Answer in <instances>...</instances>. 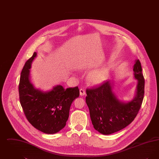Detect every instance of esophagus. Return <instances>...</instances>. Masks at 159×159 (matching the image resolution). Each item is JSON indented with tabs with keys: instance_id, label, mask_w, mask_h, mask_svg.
Returning <instances> with one entry per match:
<instances>
[{
	"instance_id": "esophagus-1",
	"label": "esophagus",
	"mask_w": 159,
	"mask_h": 159,
	"mask_svg": "<svg viewBox=\"0 0 159 159\" xmlns=\"http://www.w3.org/2000/svg\"><path fill=\"white\" fill-rule=\"evenodd\" d=\"M86 95V92L83 89H80V96H83V95Z\"/></svg>"
}]
</instances>
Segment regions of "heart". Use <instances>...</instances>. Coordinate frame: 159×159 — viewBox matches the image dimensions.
I'll return each mask as SVG.
<instances>
[{"instance_id": "1", "label": "heart", "mask_w": 159, "mask_h": 159, "mask_svg": "<svg viewBox=\"0 0 159 159\" xmlns=\"http://www.w3.org/2000/svg\"><path fill=\"white\" fill-rule=\"evenodd\" d=\"M106 70H94L89 74L88 77V80L89 83H91V84L95 85L102 83L106 79Z\"/></svg>"}]
</instances>
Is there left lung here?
Instances as JSON below:
<instances>
[{
  "label": "left lung",
  "mask_w": 159,
  "mask_h": 159,
  "mask_svg": "<svg viewBox=\"0 0 159 159\" xmlns=\"http://www.w3.org/2000/svg\"><path fill=\"white\" fill-rule=\"evenodd\" d=\"M134 77L138 80L136 95L132 101L125 102L117 98L110 80L86 89V102L89 107L93 128L99 133L110 135L125 128L134 120L144 98V76L139 60L134 66Z\"/></svg>",
  "instance_id": "8db88e82"
}]
</instances>
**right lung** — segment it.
<instances>
[{
	"mask_svg": "<svg viewBox=\"0 0 159 159\" xmlns=\"http://www.w3.org/2000/svg\"><path fill=\"white\" fill-rule=\"evenodd\" d=\"M36 56L35 52L22 70L18 88L20 101L33 126L45 134H54L65 127L70 106L79 97V89L77 86L64 89L61 85L48 92L35 88L31 82L30 69Z\"/></svg>",
	"mask_w": 159,
	"mask_h": 159,
	"instance_id": "1",
	"label": "right lung"
}]
</instances>
